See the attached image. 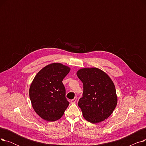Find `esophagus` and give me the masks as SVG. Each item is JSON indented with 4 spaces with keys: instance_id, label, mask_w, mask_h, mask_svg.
I'll return each mask as SVG.
<instances>
[{
    "instance_id": "1",
    "label": "esophagus",
    "mask_w": 146,
    "mask_h": 146,
    "mask_svg": "<svg viewBox=\"0 0 146 146\" xmlns=\"http://www.w3.org/2000/svg\"><path fill=\"white\" fill-rule=\"evenodd\" d=\"M76 101H77V98H74L73 99H72V100H71V103L72 104H74L76 102Z\"/></svg>"
}]
</instances>
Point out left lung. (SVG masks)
Returning <instances> with one entry per match:
<instances>
[{"instance_id": "obj_1", "label": "left lung", "mask_w": 146, "mask_h": 146, "mask_svg": "<svg viewBox=\"0 0 146 146\" xmlns=\"http://www.w3.org/2000/svg\"><path fill=\"white\" fill-rule=\"evenodd\" d=\"M76 74L83 83V97L78 102L83 118L94 124L108 118L118 102L115 87L111 78L96 67L80 68Z\"/></svg>"}]
</instances>
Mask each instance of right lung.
I'll list each match as a JSON object with an SVG mask.
<instances>
[{"label":"right lung","instance_id":"add662e5","mask_svg":"<svg viewBox=\"0 0 146 146\" xmlns=\"http://www.w3.org/2000/svg\"><path fill=\"white\" fill-rule=\"evenodd\" d=\"M70 68L60 63L43 67L34 78L29 94L33 108L42 119L56 121L63 116L69 105L63 80Z\"/></svg>","mask_w":146,"mask_h":146}]
</instances>
